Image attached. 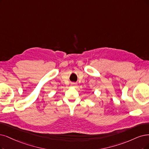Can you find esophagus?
<instances>
[{
	"instance_id": "obj_1",
	"label": "esophagus",
	"mask_w": 149,
	"mask_h": 149,
	"mask_svg": "<svg viewBox=\"0 0 149 149\" xmlns=\"http://www.w3.org/2000/svg\"><path fill=\"white\" fill-rule=\"evenodd\" d=\"M75 84H74V83H72V84H71V85H70V86H75Z\"/></svg>"
}]
</instances>
